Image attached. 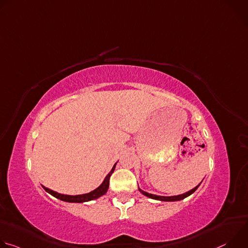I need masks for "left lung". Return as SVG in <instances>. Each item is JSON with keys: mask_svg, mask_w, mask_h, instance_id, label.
<instances>
[{"mask_svg": "<svg viewBox=\"0 0 248 248\" xmlns=\"http://www.w3.org/2000/svg\"><path fill=\"white\" fill-rule=\"evenodd\" d=\"M202 183V182H201ZM201 183L198 185V186H196L194 188H192L191 190H189V191H187V192H186V193H183V194H180V195H173V196H161V195H155V194H152V193H148V192H146V191H144V190H142L141 189L139 186H138V190L142 193L143 195H145V196H147V197H149V198H151V199H155V200H160V201H167V202H171V201H180V200H183V199H185V198H186L187 196H189V195H191L198 187H199V186L201 185Z\"/></svg>", "mask_w": 248, "mask_h": 248, "instance_id": "obj_1", "label": "left lung"}]
</instances>
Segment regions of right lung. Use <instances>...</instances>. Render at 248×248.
Wrapping results in <instances>:
<instances>
[{
	"label": "right lung",
	"instance_id": "right-lung-1",
	"mask_svg": "<svg viewBox=\"0 0 248 248\" xmlns=\"http://www.w3.org/2000/svg\"><path fill=\"white\" fill-rule=\"evenodd\" d=\"M119 162V161H118ZM117 162V163H118ZM117 163H115V165L113 166L111 171L106 175V178L104 179L103 183L94 190L88 192V193H85V194H80V195H67V194H62V193H59L57 191H54L44 186H42V187L48 192L50 193L51 195H53L54 197L62 200V201H64V202H69V203H83V202H88V201H91V200H95L101 196H103L106 192L108 191V188H109V182H110V176L112 175V173L114 172L115 170V168H116V165Z\"/></svg>",
	"mask_w": 248,
	"mask_h": 248
}]
</instances>
